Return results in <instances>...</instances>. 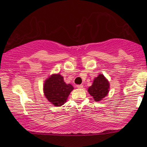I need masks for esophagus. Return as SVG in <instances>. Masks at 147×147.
Instances as JSON below:
<instances>
[{"label":"esophagus","mask_w":147,"mask_h":147,"mask_svg":"<svg viewBox=\"0 0 147 147\" xmlns=\"http://www.w3.org/2000/svg\"><path fill=\"white\" fill-rule=\"evenodd\" d=\"M83 85L82 84H80V85H77V88H83Z\"/></svg>","instance_id":"34e87169"}]
</instances>
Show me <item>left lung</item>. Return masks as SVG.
Segmentation results:
<instances>
[{
	"instance_id": "1",
	"label": "left lung",
	"mask_w": 147,
	"mask_h": 147,
	"mask_svg": "<svg viewBox=\"0 0 147 147\" xmlns=\"http://www.w3.org/2000/svg\"><path fill=\"white\" fill-rule=\"evenodd\" d=\"M109 89V84L104 75L100 74L94 79L93 84L88 88V91L95 101H100L107 95Z\"/></svg>"
}]
</instances>
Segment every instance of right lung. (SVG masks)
I'll use <instances>...</instances> for the list:
<instances>
[{"label": "right lung", "instance_id": "obj_1", "mask_svg": "<svg viewBox=\"0 0 147 147\" xmlns=\"http://www.w3.org/2000/svg\"><path fill=\"white\" fill-rule=\"evenodd\" d=\"M73 89V86L65 84L63 77L59 74L51 75L45 82V97L54 106L63 105Z\"/></svg>", "mask_w": 147, "mask_h": 147}]
</instances>
